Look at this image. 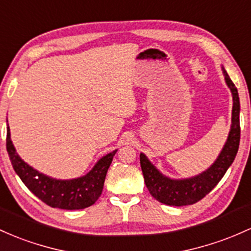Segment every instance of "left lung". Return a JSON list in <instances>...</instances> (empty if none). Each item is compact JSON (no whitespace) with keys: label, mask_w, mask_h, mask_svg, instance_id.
<instances>
[{"label":"left lung","mask_w":251,"mask_h":251,"mask_svg":"<svg viewBox=\"0 0 251 251\" xmlns=\"http://www.w3.org/2000/svg\"><path fill=\"white\" fill-rule=\"evenodd\" d=\"M225 83L232 94V115H231V127L226 142L216 161L200 174L186 178H172L162 174L157 168L149 161L143 152H140V167H142L144 181L150 194L159 202L169 206L193 205L201 200L208 194L217 183L222 180L226 170L230 168L237 155L241 138L239 127V112L241 104L237 88L228 77L224 68H222Z\"/></svg>","instance_id":"8db88e82"}]
</instances>
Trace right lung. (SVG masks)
Returning a JSON list of instances; mask_svg holds the SVG:
<instances>
[{"mask_svg": "<svg viewBox=\"0 0 251 251\" xmlns=\"http://www.w3.org/2000/svg\"><path fill=\"white\" fill-rule=\"evenodd\" d=\"M8 121V120H7ZM7 151L12 166L25 186L41 201L54 208L62 210H82L89 207L100 198L103 189L107 170L111 166L113 156L118 150L101 157L92 170L83 176L70 180H60L43 174L29 166L16 152L10 128L7 124Z\"/></svg>", "mask_w": 251, "mask_h": 251, "instance_id": "right-lung-1", "label": "right lung"}]
</instances>
